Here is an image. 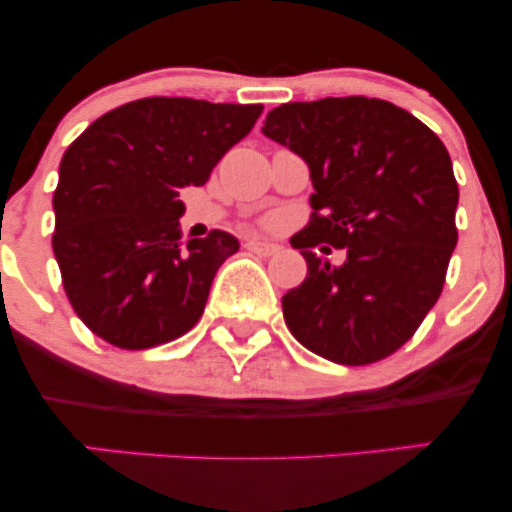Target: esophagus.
<instances>
[{
    "mask_svg": "<svg viewBox=\"0 0 512 512\" xmlns=\"http://www.w3.org/2000/svg\"><path fill=\"white\" fill-rule=\"evenodd\" d=\"M245 248H248L250 252H257V255H264V257L274 255V252L281 250L276 243H269V240H257V238L248 240V243H245Z\"/></svg>",
    "mask_w": 512,
    "mask_h": 512,
    "instance_id": "34e87169",
    "label": "esophagus"
}]
</instances>
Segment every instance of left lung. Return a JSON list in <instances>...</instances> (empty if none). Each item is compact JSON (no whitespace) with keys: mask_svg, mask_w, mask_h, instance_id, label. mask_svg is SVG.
<instances>
[{"mask_svg":"<svg viewBox=\"0 0 512 512\" xmlns=\"http://www.w3.org/2000/svg\"><path fill=\"white\" fill-rule=\"evenodd\" d=\"M264 137L308 163L310 223L291 238L308 262L281 298L293 337L313 354L366 366L395 354L438 301L457 245V190L445 144L407 110L346 96L284 103ZM344 249L332 265L313 253Z\"/></svg>","mask_w":512,"mask_h":512,"instance_id":"8db88e82","label":"left lung"}]
</instances>
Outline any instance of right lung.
I'll list each match as a JSON object with an SVG mask.
<instances>
[{
  "label": "right lung",
  "instance_id": "obj_1",
  "mask_svg": "<svg viewBox=\"0 0 512 512\" xmlns=\"http://www.w3.org/2000/svg\"><path fill=\"white\" fill-rule=\"evenodd\" d=\"M260 115L262 105L142 98L98 117L64 151L52 250L93 334L139 351L197 325L240 243L226 231L182 243L178 195L204 185Z\"/></svg>",
  "mask_w": 512,
  "mask_h": 512
}]
</instances>
